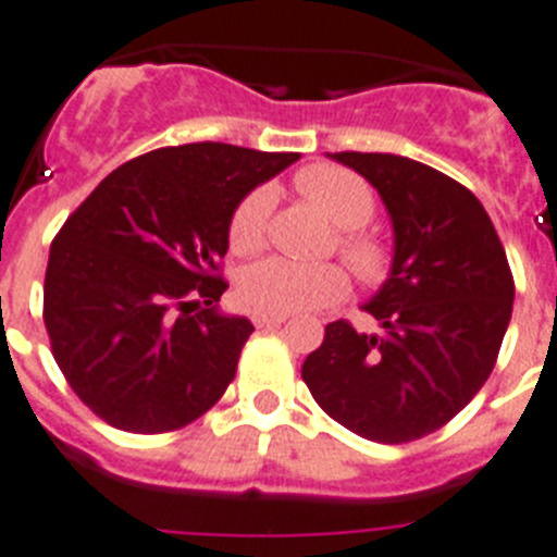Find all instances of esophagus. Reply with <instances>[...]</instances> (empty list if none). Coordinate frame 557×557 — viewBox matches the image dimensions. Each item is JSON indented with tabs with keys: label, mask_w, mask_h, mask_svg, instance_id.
<instances>
[{
	"label": "esophagus",
	"mask_w": 557,
	"mask_h": 557,
	"mask_svg": "<svg viewBox=\"0 0 557 557\" xmlns=\"http://www.w3.org/2000/svg\"><path fill=\"white\" fill-rule=\"evenodd\" d=\"M287 315H264V312H253V324L259 330H270V326H282Z\"/></svg>",
	"instance_id": "esophagus-1"
}]
</instances>
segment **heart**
Masks as SVG:
<instances>
[{
    "instance_id": "obj_1",
    "label": "heart",
    "mask_w": 557,
    "mask_h": 557,
    "mask_svg": "<svg viewBox=\"0 0 557 557\" xmlns=\"http://www.w3.org/2000/svg\"><path fill=\"white\" fill-rule=\"evenodd\" d=\"M298 191L324 213L337 233V253L366 287H377L392 273V247L366 222L377 211L372 185L344 165L318 163L298 171ZM273 191L259 185L239 199L227 222V245L233 253H256L268 239ZM349 293V275L337 264H296L282 256L261 259L239 273L236 296L247 310L264 315H296V312L324 310L344 301Z\"/></svg>"
}]
</instances>
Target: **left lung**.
<instances>
[{
  "label": "left lung",
  "instance_id": "left-lung-1",
  "mask_svg": "<svg viewBox=\"0 0 557 557\" xmlns=\"http://www.w3.org/2000/svg\"><path fill=\"white\" fill-rule=\"evenodd\" d=\"M332 157L386 202L394 261L366 304L383 332L332 321L301 377L351 434L383 445L422 440L454 420L496 366L516 296L505 245L482 202L448 174L397 154Z\"/></svg>",
  "mask_w": 557,
  "mask_h": 557
}]
</instances>
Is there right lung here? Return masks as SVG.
Wrapping results in <instances>:
<instances>
[{
  "label": "right lung",
  "instance_id": "1",
  "mask_svg": "<svg viewBox=\"0 0 557 557\" xmlns=\"http://www.w3.org/2000/svg\"><path fill=\"white\" fill-rule=\"evenodd\" d=\"M293 151L185 143L115 169L50 245L45 326L81 403L132 434L180 431L231 386L253 324L220 315L239 199Z\"/></svg>",
  "mask_w": 557,
  "mask_h": 557
}]
</instances>
